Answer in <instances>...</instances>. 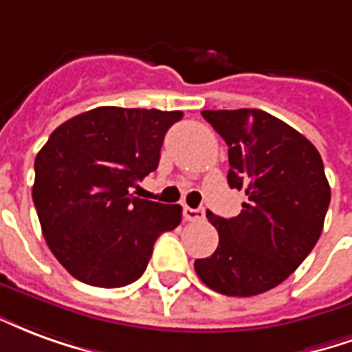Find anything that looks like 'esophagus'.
<instances>
[{
    "label": "esophagus",
    "instance_id": "34e87169",
    "mask_svg": "<svg viewBox=\"0 0 352 352\" xmlns=\"http://www.w3.org/2000/svg\"><path fill=\"white\" fill-rule=\"evenodd\" d=\"M184 217H186L187 221H201V219H204V210L184 206Z\"/></svg>",
    "mask_w": 352,
    "mask_h": 352
}]
</instances>
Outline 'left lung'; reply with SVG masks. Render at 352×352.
I'll return each mask as SVG.
<instances>
[{
	"mask_svg": "<svg viewBox=\"0 0 352 352\" xmlns=\"http://www.w3.org/2000/svg\"><path fill=\"white\" fill-rule=\"evenodd\" d=\"M202 116L229 146V186L248 199L230 219L206 212L219 245L195 272L212 291L255 296L289 278L319 240L330 204L324 165L304 135L264 110Z\"/></svg>",
	"mask_w": 352,
	"mask_h": 352,
	"instance_id": "8db88e82",
	"label": "left lung"
}]
</instances>
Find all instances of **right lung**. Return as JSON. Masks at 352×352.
I'll return each instance as SVG.
<instances>
[{
    "instance_id": "obj_1",
    "label": "right lung",
    "mask_w": 352,
    "mask_h": 352,
    "mask_svg": "<svg viewBox=\"0 0 352 352\" xmlns=\"http://www.w3.org/2000/svg\"><path fill=\"white\" fill-rule=\"evenodd\" d=\"M179 110L99 107L61 123L35 157L33 204L54 257L82 283L116 289L144 274L179 204L131 195L153 173Z\"/></svg>"
}]
</instances>
